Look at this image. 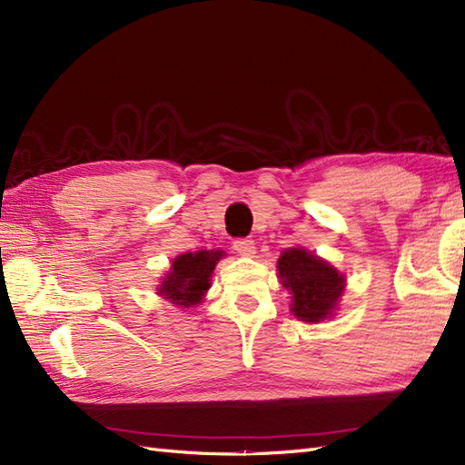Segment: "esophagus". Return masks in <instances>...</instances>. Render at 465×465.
<instances>
[{
    "label": "esophagus",
    "instance_id": "obj_1",
    "mask_svg": "<svg viewBox=\"0 0 465 465\" xmlns=\"http://www.w3.org/2000/svg\"><path fill=\"white\" fill-rule=\"evenodd\" d=\"M232 248L238 252L241 256H254L256 254V242L252 238H236L232 242Z\"/></svg>",
    "mask_w": 465,
    "mask_h": 465
}]
</instances>
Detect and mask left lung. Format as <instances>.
I'll list each match as a JSON object with an SVG mask.
<instances>
[{
  "label": "left lung",
  "instance_id": "left-lung-1",
  "mask_svg": "<svg viewBox=\"0 0 465 465\" xmlns=\"http://www.w3.org/2000/svg\"><path fill=\"white\" fill-rule=\"evenodd\" d=\"M277 267L283 287L292 292L294 316L316 323L333 312L345 283L335 267L302 248H287Z\"/></svg>",
  "mask_w": 465,
  "mask_h": 465
}]
</instances>
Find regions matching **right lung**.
<instances>
[{"label":"right lung","mask_w":465,"mask_h":465,"mask_svg":"<svg viewBox=\"0 0 465 465\" xmlns=\"http://www.w3.org/2000/svg\"><path fill=\"white\" fill-rule=\"evenodd\" d=\"M223 256L221 250H200L192 254H182L173 262V270L163 281L159 292L164 299L178 306H193L203 299L209 289V277L215 270V263Z\"/></svg>","instance_id":"right-lung-1"}]
</instances>
